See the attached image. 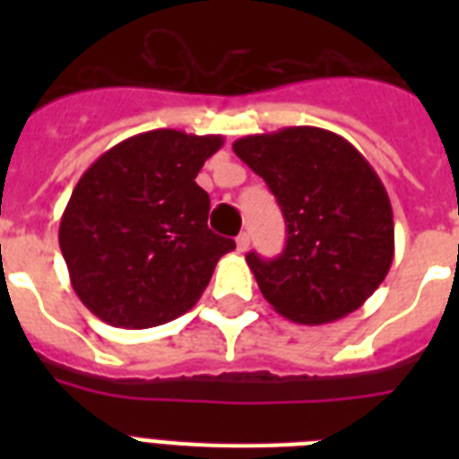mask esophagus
<instances>
[{
	"mask_svg": "<svg viewBox=\"0 0 459 459\" xmlns=\"http://www.w3.org/2000/svg\"><path fill=\"white\" fill-rule=\"evenodd\" d=\"M236 247L238 252L247 250V247H250V236H247V233H240V236L236 238Z\"/></svg>",
	"mask_w": 459,
	"mask_h": 459,
	"instance_id": "obj_1",
	"label": "esophagus"
}]
</instances>
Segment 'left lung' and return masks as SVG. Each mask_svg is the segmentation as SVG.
<instances>
[{
	"label": "left lung",
	"mask_w": 459,
	"mask_h": 459,
	"mask_svg": "<svg viewBox=\"0 0 459 459\" xmlns=\"http://www.w3.org/2000/svg\"><path fill=\"white\" fill-rule=\"evenodd\" d=\"M233 152L264 178L286 216L283 255H247L266 302L307 326L362 307L395 252L391 200L369 161L338 133L314 126L245 135Z\"/></svg>",
	"instance_id": "obj_1"
}]
</instances>
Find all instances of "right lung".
Instances as JSON below:
<instances>
[{
	"instance_id": "add662e5",
	"label": "right lung",
	"mask_w": 459,
	"mask_h": 459,
	"mask_svg": "<svg viewBox=\"0 0 459 459\" xmlns=\"http://www.w3.org/2000/svg\"><path fill=\"white\" fill-rule=\"evenodd\" d=\"M221 135L157 128L118 143L82 173L59 223V247L81 302L118 328L187 312L216 262L236 250L207 229L195 178Z\"/></svg>"
}]
</instances>
